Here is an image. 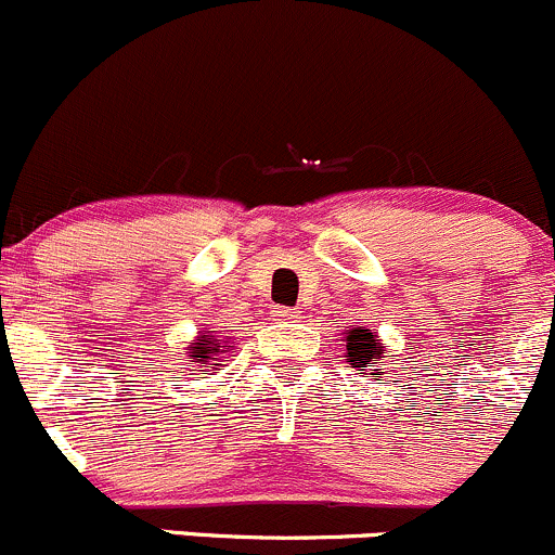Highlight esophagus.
<instances>
[{
  "mask_svg": "<svg viewBox=\"0 0 555 555\" xmlns=\"http://www.w3.org/2000/svg\"><path fill=\"white\" fill-rule=\"evenodd\" d=\"M272 318L283 323V320H294L299 315H296V310H288V307H275V310H272Z\"/></svg>",
  "mask_w": 555,
  "mask_h": 555,
  "instance_id": "1",
  "label": "esophagus"
}]
</instances>
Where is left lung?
Returning <instances> with one entry per match:
<instances>
[{
	"mask_svg": "<svg viewBox=\"0 0 555 555\" xmlns=\"http://www.w3.org/2000/svg\"><path fill=\"white\" fill-rule=\"evenodd\" d=\"M379 358H385V352H382L376 334H371L369 328H352L350 336H347V363H350L352 369L365 371L371 363L379 361ZM371 371H379L382 374V369Z\"/></svg>",
	"mask_w": 555,
	"mask_h": 555,
	"instance_id": "8db88e82",
	"label": "left lung"
}]
</instances>
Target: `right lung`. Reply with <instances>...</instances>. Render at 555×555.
Wrapping results in <instances>:
<instances>
[{"instance_id": "right-lung-1", "label": "right lung", "mask_w": 555, "mask_h": 555, "mask_svg": "<svg viewBox=\"0 0 555 555\" xmlns=\"http://www.w3.org/2000/svg\"><path fill=\"white\" fill-rule=\"evenodd\" d=\"M214 352H219V345H216V339L214 341H208L203 336V339H197V345H194V350H192V358H194V363H205V365H219V363H208V361H214Z\"/></svg>"}]
</instances>
